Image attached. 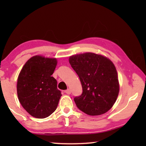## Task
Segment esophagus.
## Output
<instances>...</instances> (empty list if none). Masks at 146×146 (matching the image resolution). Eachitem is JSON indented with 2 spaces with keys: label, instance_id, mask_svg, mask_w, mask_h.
Returning <instances> with one entry per match:
<instances>
[{
  "label": "esophagus",
  "instance_id": "esophagus-1",
  "mask_svg": "<svg viewBox=\"0 0 146 146\" xmlns=\"http://www.w3.org/2000/svg\"><path fill=\"white\" fill-rule=\"evenodd\" d=\"M65 92H66V94H71V90H70V89H67L65 91Z\"/></svg>",
  "mask_w": 146,
  "mask_h": 146
}]
</instances>
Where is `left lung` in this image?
Returning a JSON list of instances; mask_svg holds the SVG:
<instances>
[{
    "label": "left lung",
    "instance_id": "8db88e82",
    "mask_svg": "<svg viewBox=\"0 0 146 146\" xmlns=\"http://www.w3.org/2000/svg\"><path fill=\"white\" fill-rule=\"evenodd\" d=\"M69 62L82 87V94L74 98L76 106L90 115L107 112L116 101L119 89L112 62L103 56L87 52L72 56Z\"/></svg>",
    "mask_w": 146,
    "mask_h": 146
}]
</instances>
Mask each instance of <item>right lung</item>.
<instances>
[{"label": "right lung", "instance_id": "right-lung-1", "mask_svg": "<svg viewBox=\"0 0 146 146\" xmlns=\"http://www.w3.org/2000/svg\"><path fill=\"white\" fill-rule=\"evenodd\" d=\"M56 58L35 56L21 70L17 81L20 103L32 116L45 118L57 108L61 91L51 76L56 66Z\"/></svg>", "mask_w": 146, "mask_h": 146}]
</instances>
